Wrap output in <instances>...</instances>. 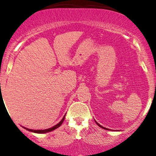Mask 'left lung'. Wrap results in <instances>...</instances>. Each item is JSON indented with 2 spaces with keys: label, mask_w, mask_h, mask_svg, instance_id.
I'll list each match as a JSON object with an SVG mask.
<instances>
[{
  "label": "left lung",
  "mask_w": 156,
  "mask_h": 156,
  "mask_svg": "<svg viewBox=\"0 0 156 156\" xmlns=\"http://www.w3.org/2000/svg\"><path fill=\"white\" fill-rule=\"evenodd\" d=\"M95 122H96V121H95ZM96 123H97V124H98V126H100V127H101V128H103V129H108V128L103 127V126H101V125H100V124H99V123H98V122H96Z\"/></svg>",
  "instance_id": "1"
}]
</instances>
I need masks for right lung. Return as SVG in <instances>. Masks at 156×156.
<instances>
[{"label": "right lung", "mask_w": 156, "mask_h": 156, "mask_svg": "<svg viewBox=\"0 0 156 156\" xmlns=\"http://www.w3.org/2000/svg\"><path fill=\"white\" fill-rule=\"evenodd\" d=\"M65 116H66V115H64V117L62 118V120L60 121V122H59L58 124H56L55 126H52V127H51V128H48V129H28V128H26V127H24V128L26 129H27V130H29V131L34 132V133H48V132H51V131H52V130H54V129H57L58 127H59V126H61L62 123L63 121H64V119H65Z\"/></svg>", "instance_id": "obj_1"}]
</instances>
